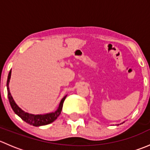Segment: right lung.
<instances>
[{"instance_id": "1", "label": "right lung", "mask_w": 150, "mask_h": 150, "mask_svg": "<svg viewBox=\"0 0 150 150\" xmlns=\"http://www.w3.org/2000/svg\"><path fill=\"white\" fill-rule=\"evenodd\" d=\"M11 70H10L9 73L8 75V79H7V91H8V100H9L11 107L12 110H13L15 113L18 116L21 117L24 121L28 122L30 125H33V126H41V125H46L48 124L51 123L59 116L61 114L62 110V106L64 101L67 95L63 98L60 102L59 105L58 109L56 110L54 112L48 113V114L45 115H32L29 114L28 112H25V111L19 108L17 106V104L15 103L14 100L13 99V97L11 95L9 91V88H8V84H9V81L11 78Z\"/></svg>"}]
</instances>
